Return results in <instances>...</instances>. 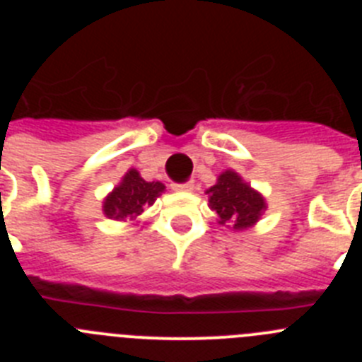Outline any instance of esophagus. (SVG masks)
Wrapping results in <instances>:
<instances>
[{"label": "esophagus", "mask_w": 362, "mask_h": 362, "mask_svg": "<svg viewBox=\"0 0 362 362\" xmlns=\"http://www.w3.org/2000/svg\"><path fill=\"white\" fill-rule=\"evenodd\" d=\"M172 188L177 192H192L194 190V183L192 181H188V183H175L172 185Z\"/></svg>", "instance_id": "34e87169"}]
</instances>
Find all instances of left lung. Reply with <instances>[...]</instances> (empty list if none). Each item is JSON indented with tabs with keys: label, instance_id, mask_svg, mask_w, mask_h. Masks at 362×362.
<instances>
[{
	"label": "left lung",
	"instance_id": "obj_1",
	"mask_svg": "<svg viewBox=\"0 0 362 362\" xmlns=\"http://www.w3.org/2000/svg\"><path fill=\"white\" fill-rule=\"evenodd\" d=\"M206 194L209 206L217 214L221 225H228L233 230L250 228L267 210L264 197L233 170L223 172Z\"/></svg>",
	"mask_w": 362,
	"mask_h": 362
}]
</instances>
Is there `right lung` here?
Here are the masks:
<instances>
[{"instance_id": "obj_1", "label": "right lung", "mask_w": 362, "mask_h": 362, "mask_svg": "<svg viewBox=\"0 0 362 362\" xmlns=\"http://www.w3.org/2000/svg\"><path fill=\"white\" fill-rule=\"evenodd\" d=\"M165 192L159 181H145L136 168L123 175L121 183L105 197L103 214L114 221H136Z\"/></svg>"}]
</instances>
